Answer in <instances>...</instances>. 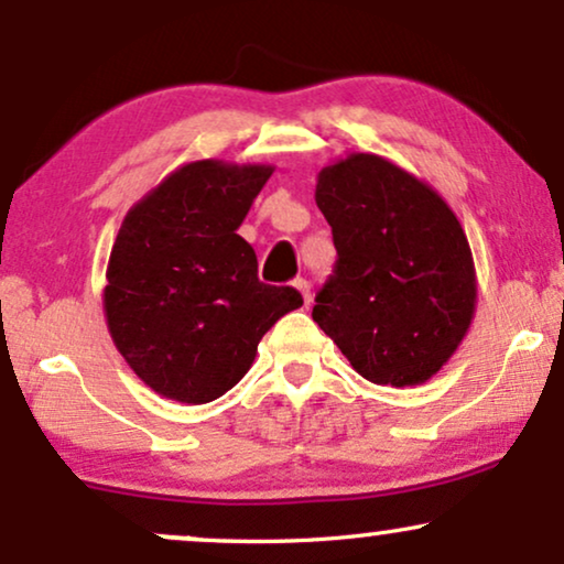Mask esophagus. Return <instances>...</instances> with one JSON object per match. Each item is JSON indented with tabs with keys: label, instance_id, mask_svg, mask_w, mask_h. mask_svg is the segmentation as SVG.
I'll return each instance as SVG.
<instances>
[{
	"label": "esophagus",
	"instance_id": "34e87169",
	"mask_svg": "<svg viewBox=\"0 0 564 564\" xmlns=\"http://www.w3.org/2000/svg\"><path fill=\"white\" fill-rule=\"evenodd\" d=\"M293 284H295L297 293L303 295V303H305V305H311V282H308V280H303V276H297V280H295Z\"/></svg>",
	"mask_w": 564,
	"mask_h": 564
}]
</instances>
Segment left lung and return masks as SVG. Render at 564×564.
I'll list each match as a JSON object with an SVG mask.
<instances>
[{
    "label": "left lung",
    "instance_id": "obj_1",
    "mask_svg": "<svg viewBox=\"0 0 564 564\" xmlns=\"http://www.w3.org/2000/svg\"><path fill=\"white\" fill-rule=\"evenodd\" d=\"M316 204L337 248L314 322L360 377L415 387L452 358L476 314V267L434 187L377 154L318 172Z\"/></svg>",
    "mask_w": 564,
    "mask_h": 564
}]
</instances>
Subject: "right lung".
<instances>
[{
	"label": "right lung",
	"mask_w": 564,
	"mask_h": 564,
	"mask_svg": "<svg viewBox=\"0 0 564 564\" xmlns=\"http://www.w3.org/2000/svg\"><path fill=\"white\" fill-rule=\"evenodd\" d=\"M271 164L177 166L124 214L107 267L104 316L135 377L166 400L204 405L253 366L261 337L301 308L295 288L259 280L238 227Z\"/></svg>",
	"instance_id": "right-lung-1"
}]
</instances>
